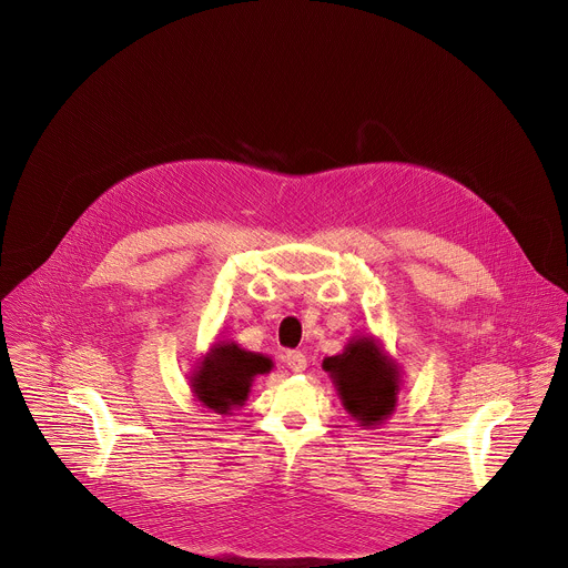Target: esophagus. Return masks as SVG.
<instances>
[{
    "label": "esophagus",
    "instance_id": "esophagus-1",
    "mask_svg": "<svg viewBox=\"0 0 568 568\" xmlns=\"http://www.w3.org/2000/svg\"><path fill=\"white\" fill-rule=\"evenodd\" d=\"M285 364H287L290 371H294V373H303V371L307 368V359H305V355H303L301 351H290V353L285 355Z\"/></svg>",
    "mask_w": 568,
    "mask_h": 568
}]
</instances>
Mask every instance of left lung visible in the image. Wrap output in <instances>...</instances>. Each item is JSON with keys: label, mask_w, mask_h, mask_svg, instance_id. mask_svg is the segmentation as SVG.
<instances>
[{"label": "left lung", "mask_w": 568, "mask_h": 568, "mask_svg": "<svg viewBox=\"0 0 568 568\" xmlns=\"http://www.w3.org/2000/svg\"><path fill=\"white\" fill-rule=\"evenodd\" d=\"M323 371L359 427H377L395 412L399 371L373 337H355L344 353L323 359Z\"/></svg>", "instance_id": "left-lung-1"}]
</instances>
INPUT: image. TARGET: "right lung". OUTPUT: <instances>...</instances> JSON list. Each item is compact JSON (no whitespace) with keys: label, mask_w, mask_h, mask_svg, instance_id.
I'll list each match as a JSON object with an SVG mask.
<instances>
[{"label":"right lung","mask_w":568,"mask_h":568,"mask_svg":"<svg viewBox=\"0 0 568 568\" xmlns=\"http://www.w3.org/2000/svg\"><path fill=\"white\" fill-rule=\"evenodd\" d=\"M272 366V359L261 353L245 351L233 342H217L193 371L191 388L206 409L226 416L245 404L254 377L270 373Z\"/></svg>","instance_id":"add662e5"}]
</instances>
